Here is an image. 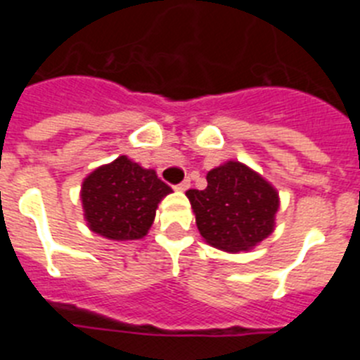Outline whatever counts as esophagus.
Segmentation results:
<instances>
[{"mask_svg": "<svg viewBox=\"0 0 360 360\" xmlns=\"http://www.w3.org/2000/svg\"><path fill=\"white\" fill-rule=\"evenodd\" d=\"M189 187H191V180H189V178H186V180H182V182L178 184L176 189L178 191H187V189H189Z\"/></svg>", "mask_w": 360, "mask_h": 360, "instance_id": "34e87169", "label": "esophagus"}]
</instances>
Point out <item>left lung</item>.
I'll use <instances>...</instances> for the list:
<instances>
[{"label": "left lung", "mask_w": 360, "mask_h": 360, "mask_svg": "<svg viewBox=\"0 0 360 360\" xmlns=\"http://www.w3.org/2000/svg\"><path fill=\"white\" fill-rule=\"evenodd\" d=\"M196 225L212 247L240 252L252 249L274 229L278 193L240 162H227L207 173V187L186 193Z\"/></svg>", "instance_id": "obj_1"}]
</instances>
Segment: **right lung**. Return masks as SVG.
Segmentation results:
<instances>
[{
	"label": "right lung",
	"mask_w": 360,
	"mask_h": 360,
	"mask_svg": "<svg viewBox=\"0 0 360 360\" xmlns=\"http://www.w3.org/2000/svg\"><path fill=\"white\" fill-rule=\"evenodd\" d=\"M171 187L153 169L119 157L82 182V207L94 232L110 240H139L151 227L158 203Z\"/></svg>",
	"instance_id": "add662e5"
}]
</instances>
